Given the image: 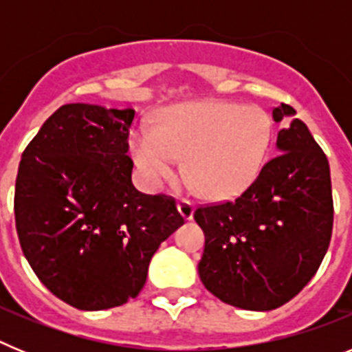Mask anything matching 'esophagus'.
Masks as SVG:
<instances>
[{
    "instance_id": "1",
    "label": "esophagus",
    "mask_w": 352,
    "mask_h": 352,
    "mask_svg": "<svg viewBox=\"0 0 352 352\" xmlns=\"http://www.w3.org/2000/svg\"><path fill=\"white\" fill-rule=\"evenodd\" d=\"M178 211L185 220H192L194 217V204L188 199H179L178 201Z\"/></svg>"
}]
</instances>
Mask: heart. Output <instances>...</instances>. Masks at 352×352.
Here are the masks:
<instances>
[{"label":"heart","instance_id":"b5f03b06","mask_svg":"<svg viewBox=\"0 0 352 352\" xmlns=\"http://www.w3.org/2000/svg\"><path fill=\"white\" fill-rule=\"evenodd\" d=\"M270 114L257 105L206 100L176 105L153 129L130 133V153L142 182L160 188L176 178L185 158L186 176L213 199H231L257 178L272 142Z\"/></svg>","mask_w":352,"mask_h":352}]
</instances>
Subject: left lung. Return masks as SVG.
<instances>
[{
	"label": "left lung",
	"mask_w": 352,
	"mask_h": 352,
	"mask_svg": "<svg viewBox=\"0 0 352 352\" xmlns=\"http://www.w3.org/2000/svg\"><path fill=\"white\" fill-rule=\"evenodd\" d=\"M296 111L273 109L275 121ZM268 160L234 201L201 204L194 219L204 232L197 270L204 287L243 310L287 303L316 275L333 229L329 164L301 120L276 138Z\"/></svg>",
	"instance_id": "1"
}]
</instances>
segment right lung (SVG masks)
<instances>
[{"instance_id": "obj_1", "label": "right lung", "mask_w": 352, "mask_h": 352, "mask_svg": "<svg viewBox=\"0 0 352 352\" xmlns=\"http://www.w3.org/2000/svg\"><path fill=\"white\" fill-rule=\"evenodd\" d=\"M133 109L67 104L31 139L15 182L24 257L79 310L120 307L144 287L149 261L182 223L176 201L132 185Z\"/></svg>"}]
</instances>
